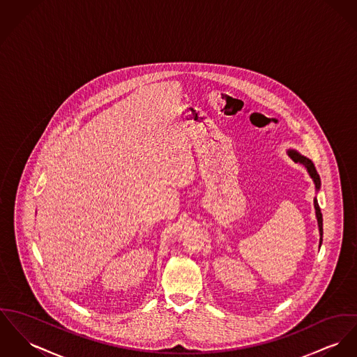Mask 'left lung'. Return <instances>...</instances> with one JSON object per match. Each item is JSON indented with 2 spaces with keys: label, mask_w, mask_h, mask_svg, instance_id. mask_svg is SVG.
I'll list each match as a JSON object with an SVG mask.
<instances>
[{
  "label": "left lung",
  "mask_w": 357,
  "mask_h": 357,
  "mask_svg": "<svg viewBox=\"0 0 357 357\" xmlns=\"http://www.w3.org/2000/svg\"><path fill=\"white\" fill-rule=\"evenodd\" d=\"M289 153V156L296 162V163H301V165H304L305 168H307V171H308V174L311 175V178L314 179V183H315V188H317V190H319V188H321V179H319V175H318V172H317V169H315V167L312 165V162L310 160V159H307V158H304L302 155H299L298 152H295V151H289L288 152ZM314 206H315V213H317V219H318V227H319V234H321V242H319V245H322V235H324V222H322V213H321V208H319V205H318V201L317 199H314Z\"/></svg>",
  "instance_id": "8db88e82"
}]
</instances>
